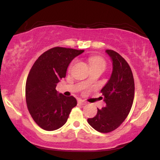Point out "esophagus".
<instances>
[{
  "instance_id": "obj_1",
  "label": "esophagus",
  "mask_w": 160,
  "mask_h": 160,
  "mask_svg": "<svg viewBox=\"0 0 160 160\" xmlns=\"http://www.w3.org/2000/svg\"><path fill=\"white\" fill-rule=\"evenodd\" d=\"M78 103L80 105H85V104H88V103H87L85 101H84V100L81 99H78Z\"/></svg>"
}]
</instances>
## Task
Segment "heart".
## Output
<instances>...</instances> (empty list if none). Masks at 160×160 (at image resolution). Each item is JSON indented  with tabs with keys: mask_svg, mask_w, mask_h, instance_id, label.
<instances>
[{
	"mask_svg": "<svg viewBox=\"0 0 160 160\" xmlns=\"http://www.w3.org/2000/svg\"><path fill=\"white\" fill-rule=\"evenodd\" d=\"M89 62L91 65L92 68V67H95V66H99L101 67L102 68H105L106 67V61H105L104 59L100 58V57H97V56H93V57H90L89 58ZM74 61L72 62L71 63L70 65V68L72 67V64H73Z\"/></svg>",
	"mask_w": 160,
	"mask_h": 160,
	"instance_id": "heart-1",
	"label": "heart"
}]
</instances>
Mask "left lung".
I'll return each instance as SVG.
<instances>
[{"mask_svg":"<svg viewBox=\"0 0 160 160\" xmlns=\"http://www.w3.org/2000/svg\"><path fill=\"white\" fill-rule=\"evenodd\" d=\"M113 61L110 79L102 89L106 107L97 109V115L88 119L94 129L100 132H109L118 128L128 116L134 99L133 75L128 63L120 54L106 50Z\"/></svg>","mask_w":160,"mask_h":160,"instance_id":"1","label":"left lung"}]
</instances>
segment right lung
Here are the masks:
<instances>
[{
    "label": "right lung",
    "mask_w": 160,
    "mask_h": 160,
    "mask_svg": "<svg viewBox=\"0 0 160 160\" xmlns=\"http://www.w3.org/2000/svg\"><path fill=\"white\" fill-rule=\"evenodd\" d=\"M83 52L73 48H52L37 59L29 72L25 86L27 106L33 120L45 131H55L63 126L77 105L75 97L58 94L56 87L66 77L71 61Z\"/></svg>",
    "instance_id": "obj_1"
}]
</instances>
